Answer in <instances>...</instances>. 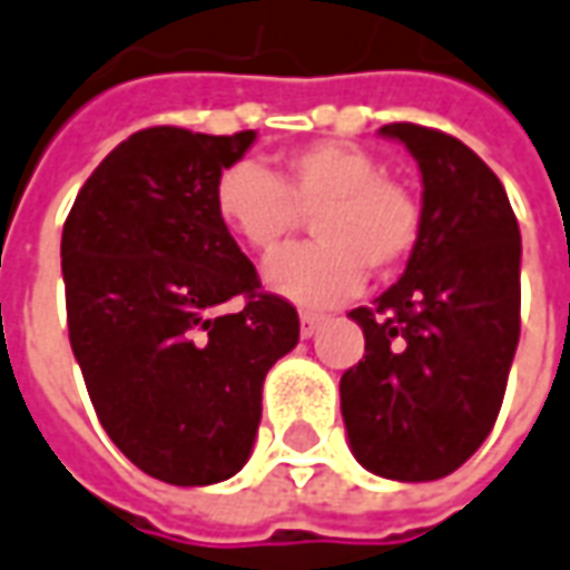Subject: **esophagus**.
Returning a JSON list of instances; mask_svg holds the SVG:
<instances>
[{
  "label": "esophagus",
  "mask_w": 570,
  "mask_h": 570,
  "mask_svg": "<svg viewBox=\"0 0 570 570\" xmlns=\"http://www.w3.org/2000/svg\"><path fill=\"white\" fill-rule=\"evenodd\" d=\"M320 326H323V316H320V313H301V335H304V338L316 335Z\"/></svg>",
  "instance_id": "obj_1"
}]
</instances>
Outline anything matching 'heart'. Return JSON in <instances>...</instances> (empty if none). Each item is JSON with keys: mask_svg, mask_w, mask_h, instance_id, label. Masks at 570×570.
I'll return each mask as SVG.
<instances>
[{"mask_svg": "<svg viewBox=\"0 0 570 570\" xmlns=\"http://www.w3.org/2000/svg\"><path fill=\"white\" fill-rule=\"evenodd\" d=\"M219 223L257 257H276L311 216L316 244L266 266V285L307 307H332L361 292L366 269L392 276L420 240V204L380 175L351 144H311L278 159L269 175L238 163L213 187Z\"/></svg>", "mask_w": 570, "mask_h": 570, "instance_id": "b5f03b06", "label": "heart"}]
</instances>
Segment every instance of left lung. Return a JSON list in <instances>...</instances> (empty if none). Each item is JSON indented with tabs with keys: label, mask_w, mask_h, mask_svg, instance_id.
<instances>
[{
	"label": "left lung",
	"mask_w": 570,
	"mask_h": 570,
	"mask_svg": "<svg viewBox=\"0 0 570 570\" xmlns=\"http://www.w3.org/2000/svg\"><path fill=\"white\" fill-rule=\"evenodd\" d=\"M417 159L420 240L404 276L373 307L364 361L342 376L354 458L401 483H426L471 458L505 399L521 338V232L495 171L452 134L380 128Z\"/></svg>",
	"instance_id": "left-lung-1"
}]
</instances>
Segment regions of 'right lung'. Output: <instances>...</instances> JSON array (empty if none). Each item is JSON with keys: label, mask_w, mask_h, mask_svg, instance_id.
<instances>
[{"label": "right lung", "mask_w": 570, "mask_h": 570, "mask_svg": "<svg viewBox=\"0 0 570 570\" xmlns=\"http://www.w3.org/2000/svg\"><path fill=\"white\" fill-rule=\"evenodd\" d=\"M254 131L147 128L83 181L62 228L68 338L121 454L171 487L247 464L263 380L301 335L213 206ZM242 301L235 312L222 304Z\"/></svg>", "instance_id": "obj_1"}]
</instances>
